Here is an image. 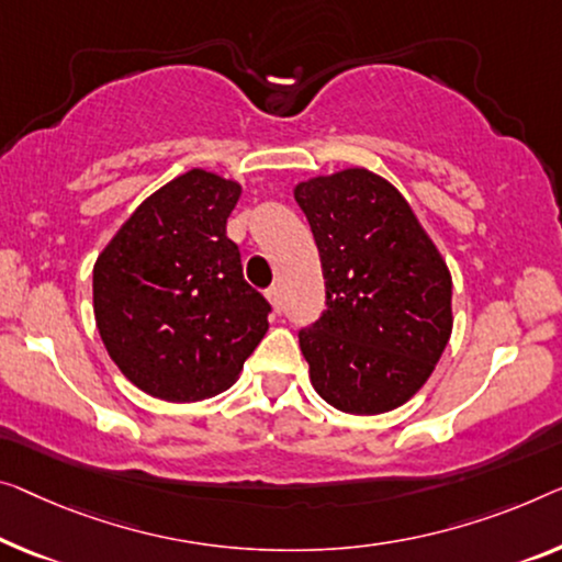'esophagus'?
<instances>
[{"label": "esophagus", "instance_id": "esophagus-1", "mask_svg": "<svg viewBox=\"0 0 562 562\" xmlns=\"http://www.w3.org/2000/svg\"><path fill=\"white\" fill-rule=\"evenodd\" d=\"M265 295H267V300H270V305L274 307V313H282V290H280V284H272V288L267 290Z\"/></svg>", "mask_w": 562, "mask_h": 562}]
</instances>
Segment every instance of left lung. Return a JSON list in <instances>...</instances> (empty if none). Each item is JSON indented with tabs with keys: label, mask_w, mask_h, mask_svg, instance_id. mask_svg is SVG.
<instances>
[{
	"label": "left lung",
	"mask_w": 562,
	"mask_h": 562,
	"mask_svg": "<svg viewBox=\"0 0 562 562\" xmlns=\"http://www.w3.org/2000/svg\"><path fill=\"white\" fill-rule=\"evenodd\" d=\"M321 252L328 307L300 333L317 396L386 414L429 381L451 338V272L406 196L363 169L295 183Z\"/></svg>",
	"instance_id": "left-lung-1"
}]
</instances>
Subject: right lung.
<instances>
[{
    "label": "right lung",
    "mask_w": 562,
    "mask_h": 562,
    "mask_svg": "<svg viewBox=\"0 0 562 562\" xmlns=\"http://www.w3.org/2000/svg\"><path fill=\"white\" fill-rule=\"evenodd\" d=\"M234 179L191 169L136 206L93 265L100 340L133 386L191 404L227 391L265 338L270 305L241 278Z\"/></svg>",
    "instance_id": "add662e5"
}]
</instances>
